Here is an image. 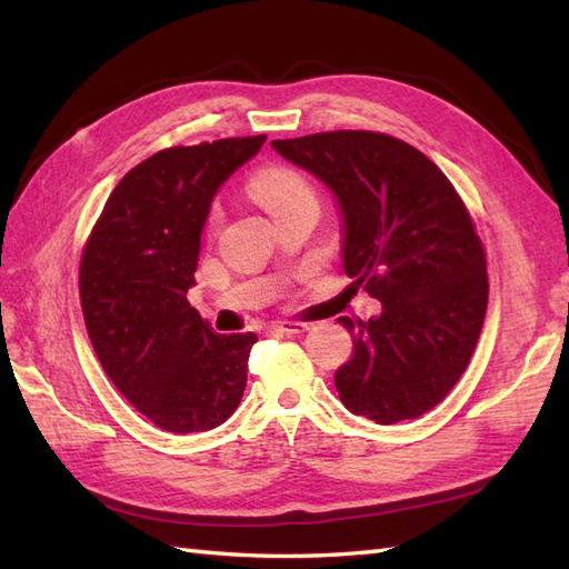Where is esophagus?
Here are the masks:
<instances>
[{"label": "esophagus", "instance_id": "1", "mask_svg": "<svg viewBox=\"0 0 569 569\" xmlns=\"http://www.w3.org/2000/svg\"><path fill=\"white\" fill-rule=\"evenodd\" d=\"M276 332H283V335H303L308 330L306 322H298V320H283V322H276L271 325Z\"/></svg>", "mask_w": 569, "mask_h": 569}]
</instances>
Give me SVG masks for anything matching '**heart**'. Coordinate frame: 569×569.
Returning <instances> with one entry per match:
<instances>
[{
  "instance_id": "1",
  "label": "heart",
  "mask_w": 569,
  "mask_h": 569,
  "mask_svg": "<svg viewBox=\"0 0 569 569\" xmlns=\"http://www.w3.org/2000/svg\"><path fill=\"white\" fill-rule=\"evenodd\" d=\"M249 192L263 204L266 210H269L271 217L288 210L296 202L316 200L308 180L288 166H263V168H259V171L253 173L251 180H249ZM217 220H220V210L212 208L210 227H214Z\"/></svg>"
}]
</instances>
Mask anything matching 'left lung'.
<instances>
[{"label":"left lung","instance_id":"obj_1","mask_svg":"<svg viewBox=\"0 0 569 569\" xmlns=\"http://www.w3.org/2000/svg\"><path fill=\"white\" fill-rule=\"evenodd\" d=\"M271 147L320 178L342 212V266L381 300L340 318L352 359L342 403L379 426L420 418L462 377L487 316V257L455 186L426 153L379 131H322Z\"/></svg>","mask_w":569,"mask_h":569}]
</instances>
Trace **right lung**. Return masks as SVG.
<instances>
[{"mask_svg": "<svg viewBox=\"0 0 569 569\" xmlns=\"http://www.w3.org/2000/svg\"><path fill=\"white\" fill-rule=\"evenodd\" d=\"M266 134L153 153L119 180L80 259V306L102 369L168 432L234 413L257 335H217L188 303L214 192Z\"/></svg>", "mask_w": 569, "mask_h": 569, "instance_id": "right-lung-1", "label": "right lung"}]
</instances>
